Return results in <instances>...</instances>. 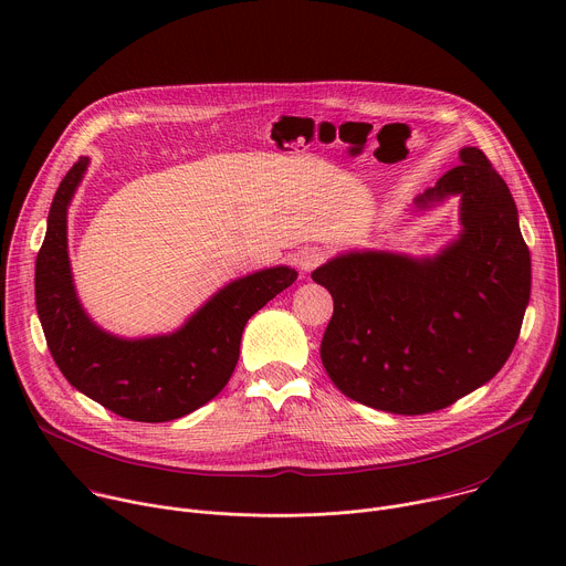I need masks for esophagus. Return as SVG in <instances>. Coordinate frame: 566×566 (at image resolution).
<instances>
[{
  "label": "esophagus",
  "mask_w": 566,
  "mask_h": 566,
  "mask_svg": "<svg viewBox=\"0 0 566 566\" xmlns=\"http://www.w3.org/2000/svg\"><path fill=\"white\" fill-rule=\"evenodd\" d=\"M322 260H325V253H322L319 249H304V251L297 253V266L304 273L313 271Z\"/></svg>",
  "instance_id": "esophagus-1"
}]
</instances>
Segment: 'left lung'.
Masks as SVG:
<instances>
[{
    "label": "left lung",
    "instance_id": "obj_1",
    "mask_svg": "<svg viewBox=\"0 0 566 566\" xmlns=\"http://www.w3.org/2000/svg\"><path fill=\"white\" fill-rule=\"evenodd\" d=\"M459 199L457 239L434 255L338 253L311 277L334 297L319 358L349 398L428 415L486 385L509 360L531 300V253L504 179L476 147L406 210Z\"/></svg>",
    "mask_w": 566,
    "mask_h": 566
}]
</instances>
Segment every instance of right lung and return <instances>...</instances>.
Segmentation results:
<instances>
[{
    "label": "right lung",
    "instance_id": "obj_1",
    "mask_svg": "<svg viewBox=\"0 0 566 566\" xmlns=\"http://www.w3.org/2000/svg\"><path fill=\"white\" fill-rule=\"evenodd\" d=\"M90 164L80 156L62 179L35 260V306L49 352L64 378L109 412L143 423L181 419L226 387L247 322L297 271L280 264L230 280L168 334L125 338L103 329L77 297L66 239L69 206Z\"/></svg>",
    "mask_w": 566,
    "mask_h": 566
}]
</instances>
